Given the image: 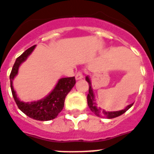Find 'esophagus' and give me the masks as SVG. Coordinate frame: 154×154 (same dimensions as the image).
<instances>
[{"label":"esophagus","instance_id":"1","mask_svg":"<svg viewBox=\"0 0 154 154\" xmlns=\"http://www.w3.org/2000/svg\"><path fill=\"white\" fill-rule=\"evenodd\" d=\"M76 80H80L83 78V73L81 71H78L77 73H76Z\"/></svg>","mask_w":154,"mask_h":154}]
</instances>
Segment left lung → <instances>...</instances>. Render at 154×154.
Segmentation results:
<instances>
[{
  "instance_id": "8db88e82",
  "label": "left lung",
  "mask_w": 154,
  "mask_h": 154,
  "mask_svg": "<svg viewBox=\"0 0 154 154\" xmlns=\"http://www.w3.org/2000/svg\"><path fill=\"white\" fill-rule=\"evenodd\" d=\"M86 81H88L89 86L88 89V94L87 100H88V105L89 108L92 111L93 113H95L96 116L99 117H106V118H114V117H119L121 116V114H123L124 113H125L128 109H129L132 106L133 103L130 104V105L128 106L126 108H125L124 109H121V110L119 111H113V112H109V111H106L105 109H101L100 107H97L96 103H95V96H94V93L92 91V88H91V84L89 77H86Z\"/></svg>"
}]
</instances>
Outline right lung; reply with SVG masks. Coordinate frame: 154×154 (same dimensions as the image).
Instances as JSON below:
<instances>
[{
	"label": "right lung",
	"instance_id": "obj_1",
	"mask_svg": "<svg viewBox=\"0 0 154 154\" xmlns=\"http://www.w3.org/2000/svg\"><path fill=\"white\" fill-rule=\"evenodd\" d=\"M35 46L36 45H33L26 50L15 60V64L10 73L11 93L19 109L28 117L37 121H50L57 117L58 114L63 109L66 96L74 86L76 80L74 77H64L59 79L52 91L41 100L32 102V103H24L20 101L13 88L12 81L17 75L19 66L30 55L33 49L35 48Z\"/></svg>",
	"mask_w": 154,
	"mask_h": 154
}]
</instances>
